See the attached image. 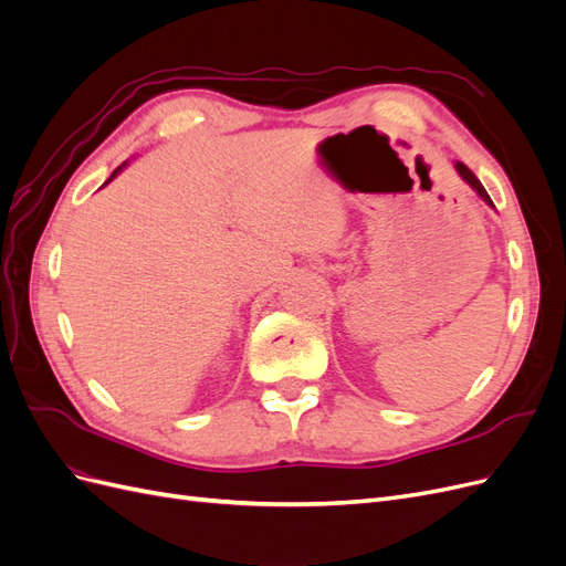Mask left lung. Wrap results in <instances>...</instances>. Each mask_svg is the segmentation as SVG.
<instances>
[{
    "instance_id": "1",
    "label": "left lung",
    "mask_w": 566,
    "mask_h": 566,
    "mask_svg": "<svg viewBox=\"0 0 566 566\" xmlns=\"http://www.w3.org/2000/svg\"><path fill=\"white\" fill-rule=\"evenodd\" d=\"M455 169H458V175L474 188L476 196L482 198L486 205H491V208H493V202H491V198H489V193H486V188L482 186V181H479V179H476V177L470 172V169H468L465 165H462V163H455Z\"/></svg>"
}]
</instances>
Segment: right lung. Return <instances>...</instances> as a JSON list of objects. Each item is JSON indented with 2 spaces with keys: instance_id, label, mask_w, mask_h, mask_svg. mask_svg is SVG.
<instances>
[{
  "instance_id": "obj_1",
  "label": "right lung",
  "mask_w": 566,
  "mask_h": 566,
  "mask_svg": "<svg viewBox=\"0 0 566 566\" xmlns=\"http://www.w3.org/2000/svg\"><path fill=\"white\" fill-rule=\"evenodd\" d=\"M125 165H127V163H123V165H119V167H117V169H115V172H113V175H111V177H108V181H113V179H115V177H117V175H119V172H123V167H125ZM108 181H106V184H108ZM106 184H104V186H106Z\"/></svg>"
}]
</instances>
